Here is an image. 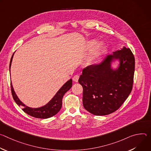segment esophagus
<instances>
[{
    "label": "esophagus",
    "instance_id": "obj_1",
    "mask_svg": "<svg viewBox=\"0 0 151 151\" xmlns=\"http://www.w3.org/2000/svg\"><path fill=\"white\" fill-rule=\"evenodd\" d=\"M79 78V75H75L73 78V81H75V82H78Z\"/></svg>",
    "mask_w": 151,
    "mask_h": 151
}]
</instances>
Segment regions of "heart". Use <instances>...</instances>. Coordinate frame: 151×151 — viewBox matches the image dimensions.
Segmentation results:
<instances>
[{
  "label": "heart",
  "instance_id": "obj_1",
  "mask_svg": "<svg viewBox=\"0 0 151 151\" xmlns=\"http://www.w3.org/2000/svg\"><path fill=\"white\" fill-rule=\"evenodd\" d=\"M96 42H97V41L95 40H91V41L90 42V44H89V47H90V48H93V47L96 44ZM97 54H98V51H96L93 55H91V56L89 58L88 61H89V62H92V61L96 58V57H97Z\"/></svg>",
  "mask_w": 151,
  "mask_h": 151
}]
</instances>
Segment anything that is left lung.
<instances>
[{"label": "left lung", "mask_w": 151, "mask_h": 151, "mask_svg": "<svg viewBox=\"0 0 151 151\" xmlns=\"http://www.w3.org/2000/svg\"><path fill=\"white\" fill-rule=\"evenodd\" d=\"M120 60L113 70L111 62ZM135 59L130 48L125 47L108 55L99 64L82 70L78 80L83 87V106L94 115L111 114L118 110L130 95L133 84Z\"/></svg>", "instance_id": "8db88e82"}]
</instances>
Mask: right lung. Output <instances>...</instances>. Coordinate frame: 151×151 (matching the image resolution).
I'll use <instances>...</instances> for the list:
<instances>
[{
  "mask_svg": "<svg viewBox=\"0 0 151 151\" xmlns=\"http://www.w3.org/2000/svg\"><path fill=\"white\" fill-rule=\"evenodd\" d=\"M14 54V53L13 54L10 61L9 72H10L11 63H12ZM72 79H70L62 86L61 88L58 91V92L56 93L54 97L47 104H45V106L42 107H38V108H32V107H29L26 106L18 98L17 96L16 95L14 90L11 82V87L12 95L14 101L16 102V103L18 106H21L23 107L22 109L25 113L36 118L47 119L54 116L60 111L62 106L63 97L64 95V94L70 89V88L72 87Z\"/></svg>",
  "mask_w": 151,
  "mask_h": 151,
  "instance_id": "obj_1",
  "label": "right lung"
}]
</instances>
